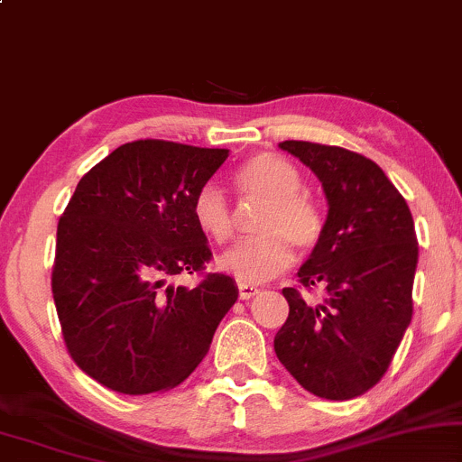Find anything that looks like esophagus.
I'll use <instances>...</instances> for the list:
<instances>
[{"label":"esophagus","mask_w":462,"mask_h":462,"mask_svg":"<svg viewBox=\"0 0 462 462\" xmlns=\"http://www.w3.org/2000/svg\"><path fill=\"white\" fill-rule=\"evenodd\" d=\"M258 294V286H252V284H245V282H238V297L243 299V301H247V299H252Z\"/></svg>","instance_id":"34e87169"}]
</instances>
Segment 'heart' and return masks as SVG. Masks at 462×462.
<instances>
[{
	"label": "heart",
	"mask_w": 462,
	"mask_h": 462,
	"mask_svg": "<svg viewBox=\"0 0 462 462\" xmlns=\"http://www.w3.org/2000/svg\"><path fill=\"white\" fill-rule=\"evenodd\" d=\"M238 193L263 202L254 230L258 235L236 243L217 260V266L238 282L260 284L292 264V245L312 249L319 245L325 221L319 204L301 191V171L291 159L275 152H258L236 170ZM191 215L198 230L208 241L226 243L235 235V217L224 193L207 182L193 196Z\"/></svg>",
	"instance_id": "obj_1"
}]
</instances>
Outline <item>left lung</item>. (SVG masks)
Wrapping results in <instances>:
<instances>
[{
	"label": "left lung",
	"mask_w": 462,
	"mask_h": 462,
	"mask_svg": "<svg viewBox=\"0 0 462 462\" xmlns=\"http://www.w3.org/2000/svg\"><path fill=\"white\" fill-rule=\"evenodd\" d=\"M319 176L329 213L301 290L284 288L291 312L275 336L277 359L314 396L351 400L374 387L413 316L418 236L411 210L374 161L340 146L282 142Z\"/></svg>",
	"instance_id": "1"
}]
</instances>
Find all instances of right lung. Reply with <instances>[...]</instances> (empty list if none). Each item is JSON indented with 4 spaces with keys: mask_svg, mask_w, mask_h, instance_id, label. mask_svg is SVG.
<instances>
[{
    "mask_svg": "<svg viewBox=\"0 0 462 462\" xmlns=\"http://www.w3.org/2000/svg\"><path fill=\"white\" fill-rule=\"evenodd\" d=\"M226 159V148L122 143L81 178L60 217L51 292L66 351L109 390L176 387L235 305L232 277L204 273L213 254L191 215ZM180 273L203 280L170 285Z\"/></svg>",
    "mask_w": 462,
    "mask_h": 462,
    "instance_id": "right-lung-1",
    "label": "right lung"
}]
</instances>
